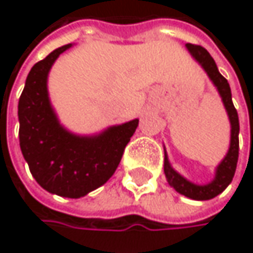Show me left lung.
<instances>
[{
  "label": "left lung",
  "instance_id": "obj_1",
  "mask_svg": "<svg viewBox=\"0 0 253 253\" xmlns=\"http://www.w3.org/2000/svg\"><path fill=\"white\" fill-rule=\"evenodd\" d=\"M186 48L192 54V57L207 72V75L215 84V87H217V90L223 99V104L227 110L230 125H231L230 148H228L227 155L224 157V160L218 164V167L215 170L214 180L208 184H202V186L195 184V183L186 180L183 176H180L170 166L167 152H164L166 154V157H164V173H166L169 184L171 187H174L178 193H181L190 199H195V201H208V199H212L217 195H220L231 183V180L234 177L237 158H239V116H237V111H236L233 101H231V90H230L227 79L221 76V73L217 69L215 61L210 55V52L205 48H202L201 45H193V43H186Z\"/></svg>",
  "mask_w": 253,
  "mask_h": 253
}]
</instances>
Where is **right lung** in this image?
Wrapping results in <instances>:
<instances>
[{
    "instance_id": "1",
    "label": "right lung",
    "mask_w": 253,
    "mask_h": 253,
    "mask_svg": "<svg viewBox=\"0 0 253 253\" xmlns=\"http://www.w3.org/2000/svg\"><path fill=\"white\" fill-rule=\"evenodd\" d=\"M70 46L57 48L29 72L19 99V140L35 180L49 193L76 199L114 174L139 120L95 136H77L60 125L48 98L46 79L54 61Z\"/></svg>"
}]
</instances>
